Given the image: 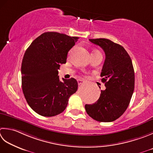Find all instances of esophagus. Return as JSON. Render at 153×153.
<instances>
[{
  "mask_svg": "<svg viewBox=\"0 0 153 153\" xmlns=\"http://www.w3.org/2000/svg\"><path fill=\"white\" fill-rule=\"evenodd\" d=\"M84 82H85V81L83 80V79H78V80H77V83H78V85H80L81 84H82V83H84Z\"/></svg>",
  "mask_w": 153,
  "mask_h": 153,
  "instance_id": "1",
  "label": "esophagus"
}]
</instances>
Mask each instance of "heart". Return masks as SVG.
I'll return each mask as SVG.
<instances>
[{
	"label": "heart",
	"instance_id": "heart-1",
	"mask_svg": "<svg viewBox=\"0 0 153 153\" xmlns=\"http://www.w3.org/2000/svg\"><path fill=\"white\" fill-rule=\"evenodd\" d=\"M97 52H98V51H95V52H94V53H92V54H94V53H97Z\"/></svg>",
	"mask_w": 153,
	"mask_h": 153
}]
</instances>
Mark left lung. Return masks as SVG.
Masks as SVG:
<instances>
[{
  "label": "left lung",
  "instance_id": "1",
  "mask_svg": "<svg viewBox=\"0 0 153 153\" xmlns=\"http://www.w3.org/2000/svg\"><path fill=\"white\" fill-rule=\"evenodd\" d=\"M89 40L100 46L105 53L101 77L106 89L101 90L95 103L85 105V111L95 121L111 122L123 114L133 95L134 72L132 60L123 47L108 39Z\"/></svg>",
  "mask_w": 153,
  "mask_h": 153
}]
</instances>
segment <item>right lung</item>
Listing matches in <instances>:
<instances>
[{
    "mask_svg": "<svg viewBox=\"0 0 153 153\" xmlns=\"http://www.w3.org/2000/svg\"><path fill=\"white\" fill-rule=\"evenodd\" d=\"M78 37L55 32H44L32 42L24 55L21 74L24 95L38 114L53 117L66 108L77 89L76 79L59 80L60 64L66 63L69 51Z\"/></svg>",
    "mask_w": 153,
    "mask_h": 153,
    "instance_id": "obj_1",
    "label": "right lung"
}]
</instances>
